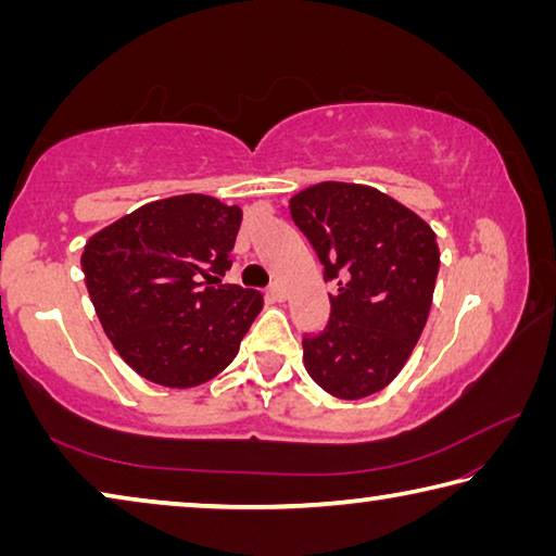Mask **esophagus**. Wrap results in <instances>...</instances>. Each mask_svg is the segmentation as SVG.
Returning <instances> with one entry per match:
<instances>
[{
    "mask_svg": "<svg viewBox=\"0 0 556 556\" xmlns=\"http://www.w3.org/2000/svg\"><path fill=\"white\" fill-rule=\"evenodd\" d=\"M267 299H271V301H285L287 299V289L279 285V281H275V285H271L269 289H267Z\"/></svg>",
    "mask_w": 556,
    "mask_h": 556,
    "instance_id": "1",
    "label": "esophagus"
}]
</instances>
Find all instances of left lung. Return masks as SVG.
Listing matches in <instances>:
<instances>
[{"label":"left lung","instance_id":"left-lung-1","mask_svg":"<svg viewBox=\"0 0 556 556\" xmlns=\"http://www.w3.org/2000/svg\"><path fill=\"white\" fill-rule=\"evenodd\" d=\"M291 220L314 244L324 279H333L331 318L304 338V365L338 400L380 392L425 331L439 275L431 225L363 184L324 181L289 201Z\"/></svg>","mask_w":556,"mask_h":556}]
</instances>
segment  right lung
Instances as JSON below:
<instances>
[{"instance_id":"right-lung-1","label":"right lung","mask_w":556,"mask_h":556,"mask_svg":"<svg viewBox=\"0 0 556 556\" xmlns=\"http://www.w3.org/2000/svg\"><path fill=\"white\" fill-rule=\"evenodd\" d=\"M242 211L213 195L152 201L98 230L83 275L102 331L144 380L188 390L238 355L262 312L260 291L220 285Z\"/></svg>"}]
</instances>
